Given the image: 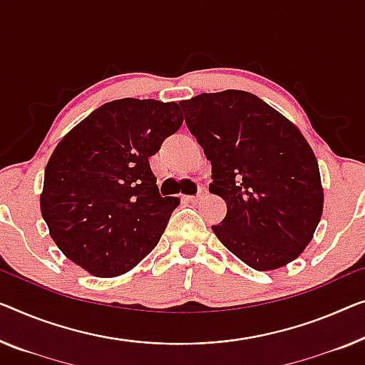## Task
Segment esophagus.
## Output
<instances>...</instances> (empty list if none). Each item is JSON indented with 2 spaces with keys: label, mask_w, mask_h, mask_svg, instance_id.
<instances>
[{
  "label": "esophagus",
  "mask_w": 365,
  "mask_h": 365,
  "mask_svg": "<svg viewBox=\"0 0 365 365\" xmlns=\"http://www.w3.org/2000/svg\"><path fill=\"white\" fill-rule=\"evenodd\" d=\"M203 195H206V187H203V185H200L198 193L195 195V197H187V200L188 201H198L201 197H203Z\"/></svg>",
  "instance_id": "esophagus-1"
}]
</instances>
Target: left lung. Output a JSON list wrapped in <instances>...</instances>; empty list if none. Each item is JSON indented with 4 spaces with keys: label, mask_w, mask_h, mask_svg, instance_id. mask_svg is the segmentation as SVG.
<instances>
[{
    "label": "left lung",
    "mask_w": 365,
    "mask_h": 365,
    "mask_svg": "<svg viewBox=\"0 0 365 365\" xmlns=\"http://www.w3.org/2000/svg\"><path fill=\"white\" fill-rule=\"evenodd\" d=\"M226 201L222 246L259 272L295 260L323 213L318 160L295 124L252 93L225 90L180 103Z\"/></svg>",
    "instance_id": "obj_1"
}]
</instances>
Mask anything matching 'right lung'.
I'll list each match as a JSON object with an SVG mask.
<instances>
[{
  "label": "right lung",
  "mask_w": 365,
  "mask_h": 365,
  "mask_svg": "<svg viewBox=\"0 0 365 365\" xmlns=\"http://www.w3.org/2000/svg\"><path fill=\"white\" fill-rule=\"evenodd\" d=\"M182 123L175 101L123 98L58 143L43 173L41 213L65 257L108 279L157 246L180 200L160 197L149 157Z\"/></svg>",
  "instance_id": "obj_1"
}]
</instances>
